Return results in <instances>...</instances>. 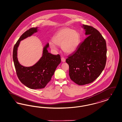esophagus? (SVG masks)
<instances>
[{
	"label": "esophagus",
	"instance_id": "1",
	"mask_svg": "<svg viewBox=\"0 0 122 122\" xmlns=\"http://www.w3.org/2000/svg\"><path fill=\"white\" fill-rule=\"evenodd\" d=\"M61 61H62V62H65V61H66V59H65L64 57H62V58H61Z\"/></svg>",
	"mask_w": 122,
	"mask_h": 122
}]
</instances>
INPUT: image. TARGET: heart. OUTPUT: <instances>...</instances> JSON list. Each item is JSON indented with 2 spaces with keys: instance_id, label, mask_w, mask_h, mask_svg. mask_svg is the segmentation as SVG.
Masks as SVG:
<instances>
[{
  "instance_id": "heart-1",
  "label": "heart",
  "mask_w": 122,
  "mask_h": 122,
  "mask_svg": "<svg viewBox=\"0 0 122 122\" xmlns=\"http://www.w3.org/2000/svg\"><path fill=\"white\" fill-rule=\"evenodd\" d=\"M80 35L76 31L68 28L59 30L53 38V42H50L51 49L56 50L55 45L61 46L62 50L67 54H71L76 51L80 42Z\"/></svg>"
}]
</instances>
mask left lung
Here are the masks:
<instances>
[{"mask_svg": "<svg viewBox=\"0 0 122 122\" xmlns=\"http://www.w3.org/2000/svg\"><path fill=\"white\" fill-rule=\"evenodd\" d=\"M83 26L89 36L66 60L70 79L79 85L91 83L99 77L105 68L107 58L105 39L93 26Z\"/></svg>", "mask_w": 122, "mask_h": 122, "instance_id": "obj_1", "label": "left lung"}]
</instances>
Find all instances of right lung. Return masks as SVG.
Masks as SVG:
<instances>
[{
	"instance_id": "1",
	"label": "right lung",
	"mask_w": 122,
	"mask_h": 122,
	"mask_svg": "<svg viewBox=\"0 0 122 122\" xmlns=\"http://www.w3.org/2000/svg\"><path fill=\"white\" fill-rule=\"evenodd\" d=\"M37 31V27H32L25 31L18 40L13 50V60L17 76L22 84L32 89L45 88L61 60L60 55H52L48 52V44L44 49L42 58L35 65L25 67L19 63L17 58V50L20 41Z\"/></svg>"
}]
</instances>
